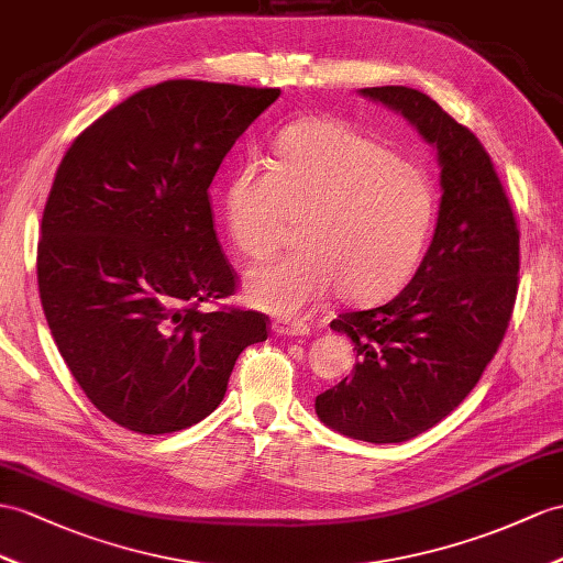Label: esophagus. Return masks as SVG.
I'll list each match as a JSON object with an SVG mask.
<instances>
[{
    "mask_svg": "<svg viewBox=\"0 0 563 563\" xmlns=\"http://www.w3.org/2000/svg\"><path fill=\"white\" fill-rule=\"evenodd\" d=\"M272 329L279 336H306V334H310V324L306 320H291V318H277L272 322Z\"/></svg>",
    "mask_w": 563,
    "mask_h": 563,
    "instance_id": "1",
    "label": "esophagus"
}]
</instances>
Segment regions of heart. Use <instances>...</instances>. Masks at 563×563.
<instances>
[{
  "mask_svg": "<svg viewBox=\"0 0 563 563\" xmlns=\"http://www.w3.org/2000/svg\"><path fill=\"white\" fill-rule=\"evenodd\" d=\"M434 212L424 169L329 117L286 129L272 167L243 162L227 190L229 234L243 255H272L300 224L303 249L245 277L253 303L277 314H296L336 289L349 303L396 294L420 263Z\"/></svg>",
  "mask_w": 563,
  "mask_h": 563,
  "instance_id": "heart-1",
  "label": "heart"
}]
</instances>
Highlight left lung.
<instances>
[{"label":"left lung","instance_id":"1","mask_svg":"<svg viewBox=\"0 0 563 563\" xmlns=\"http://www.w3.org/2000/svg\"><path fill=\"white\" fill-rule=\"evenodd\" d=\"M401 112L442 164V205L430 251L389 303L344 312L334 332L358 351L351 377L314 399L329 428L394 444L446 418L495 358L518 294L520 231L495 164L475 133L428 95L363 88Z\"/></svg>","mask_w":563,"mask_h":563}]
</instances>
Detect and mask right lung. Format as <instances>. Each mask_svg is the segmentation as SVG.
<instances>
[{"instance_id": "add662e5", "label": "right lung", "mask_w": 563, "mask_h": 563, "mask_svg": "<svg viewBox=\"0 0 563 563\" xmlns=\"http://www.w3.org/2000/svg\"><path fill=\"white\" fill-rule=\"evenodd\" d=\"M282 95L164 80L109 109L66 150L37 241V286L78 387L139 434L186 430L222 404L265 312L234 296L210 184L239 135Z\"/></svg>"}]
</instances>
